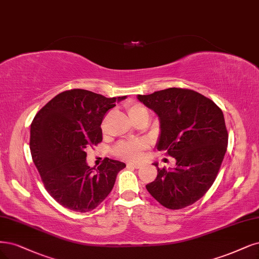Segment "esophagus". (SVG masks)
<instances>
[{
  "mask_svg": "<svg viewBox=\"0 0 259 259\" xmlns=\"http://www.w3.org/2000/svg\"><path fill=\"white\" fill-rule=\"evenodd\" d=\"M127 166H128V167H133V168H136V169H138V168L141 167V165L138 164V163H128Z\"/></svg>",
  "mask_w": 259,
  "mask_h": 259,
  "instance_id": "obj_1",
  "label": "esophagus"
}]
</instances>
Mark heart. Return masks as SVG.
Wrapping results in <instances>:
<instances>
[{"label":"heart","mask_w":259,"mask_h":259,"mask_svg":"<svg viewBox=\"0 0 259 259\" xmlns=\"http://www.w3.org/2000/svg\"><path fill=\"white\" fill-rule=\"evenodd\" d=\"M127 112L132 120L136 119L137 117L142 114H149V111L146 107L139 103L130 104L127 106ZM146 147H147L146 142L142 140L122 141L117 147H115V153L123 158L136 160L140 158L142 151L146 149Z\"/></svg>","instance_id":"1"}]
</instances>
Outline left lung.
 Instances as JSON below:
<instances>
[{
    "label": "left lung",
    "instance_id": "8db88e82",
    "mask_svg": "<svg viewBox=\"0 0 259 259\" xmlns=\"http://www.w3.org/2000/svg\"><path fill=\"white\" fill-rule=\"evenodd\" d=\"M137 99L159 118L157 150L176 158V167L168 170L154 163L157 177L147 190L165 208L191 206L208 192L224 159V114L214 102L189 89L169 88Z\"/></svg>",
    "mask_w": 259,
    "mask_h": 259
}]
</instances>
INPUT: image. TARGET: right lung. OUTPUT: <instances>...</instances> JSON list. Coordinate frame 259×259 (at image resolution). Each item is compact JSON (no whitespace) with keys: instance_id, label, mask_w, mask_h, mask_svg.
Returning a JSON list of instances; mask_svg holds the SVG:
<instances>
[{"instance_id":"add662e5","label":"right lung","mask_w":259,"mask_h":259,"mask_svg":"<svg viewBox=\"0 0 259 259\" xmlns=\"http://www.w3.org/2000/svg\"><path fill=\"white\" fill-rule=\"evenodd\" d=\"M125 96L105 97L82 89L64 91L45 105L31 124L30 149L45 189L62 206L76 212L95 209L109 195L126 165L106 157L94 170L87 149L103 140L106 112Z\"/></svg>"}]
</instances>
